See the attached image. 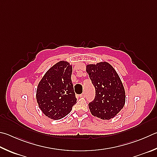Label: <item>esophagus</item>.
<instances>
[{"label":"esophagus","instance_id":"1","mask_svg":"<svg viewBox=\"0 0 157 157\" xmlns=\"http://www.w3.org/2000/svg\"><path fill=\"white\" fill-rule=\"evenodd\" d=\"M85 96H86V93H85L81 94V95H79V97H80V98H84V97H85Z\"/></svg>","mask_w":157,"mask_h":157}]
</instances>
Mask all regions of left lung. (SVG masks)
I'll return each mask as SVG.
<instances>
[{"label": "left lung", "instance_id": "8db88e82", "mask_svg": "<svg viewBox=\"0 0 157 157\" xmlns=\"http://www.w3.org/2000/svg\"><path fill=\"white\" fill-rule=\"evenodd\" d=\"M86 71L95 88V98L88 104L91 114L101 119L113 118L123 108L126 96L120 78L108 62L88 64Z\"/></svg>", "mask_w": 157, "mask_h": 157}]
</instances>
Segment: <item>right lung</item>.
I'll use <instances>...</instances> for the list:
<instances>
[{
	"label": "right lung",
	"instance_id": "right-lung-1",
	"mask_svg": "<svg viewBox=\"0 0 157 157\" xmlns=\"http://www.w3.org/2000/svg\"><path fill=\"white\" fill-rule=\"evenodd\" d=\"M72 66L60 61L44 74L36 91L38 106L45 115L58 120L69 114L77 99L71 81Z\"/></svg>",
	"mask_w": 157,
	"mask_h": 157
}]
</instances>
